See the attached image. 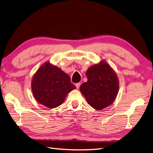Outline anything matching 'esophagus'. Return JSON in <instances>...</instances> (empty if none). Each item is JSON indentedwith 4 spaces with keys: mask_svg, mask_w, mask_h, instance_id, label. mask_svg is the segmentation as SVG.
<instances>
[{
    "mask_svg": "<svg viewBox=\"0 0 153 153\" xmlns=\"http://www.w3.org/2000/svg\"><path fill=\"white\" fill-rule=\"evenodd\" d=\"M75 85H76V89H79V87L80 86V83H77V84H75Z\"/></svg>",
    "mask_w": 153,
    "mask_h": 153,
    "instance_id": "1",
    "label": "esophagus"
}]
</instances>
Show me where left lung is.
Masks as SVG:
<instances>
[{
	"instance_id": "1",
	"label": "left lung",
	"mask_w": 153,
	"mask_h": 153,
	"mask_svg": "<svg viewBox=\"0 0 153 153\" xmlns=\"http://www.w3.org/2000/svg\"><path fill=\"white\" fill-rule=\"evenodd\" d=\"M87 82L80 87L88 104L101 110L114 103L119 91L117 74L105 61H101L88 68Z\"/></svg>"
}]
</instances>
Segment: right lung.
Returning <instances> with one entry per match:
<instances>
[{
	"label": "right lung",
	"mask_w": 153,
	"mask_h": 153,
	"mask_svg": "<svg viewBox=\"0 0 153 153\" xmlns=\"http://www.w3.org/2000/svg\"><path fill=\"white\" fill-rule=\"evenodd\" d=\"M76 87L70 77L49 61L41 65L32 76L31 89L34 98L48 108L61 105L67 94Z\"/></svg>",
	"instance_id": "add662e5"
}]
</instances>
